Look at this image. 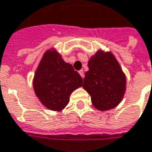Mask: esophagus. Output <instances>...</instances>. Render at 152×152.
I'll return each mask as SVG.
<instances>
[{
	"instance_id": "obj_1",
	"label": "esophagus",
	"mask_w": 152,
	"mask_h": 152,
	"mask_svg": "<svg viewBox=\"0 0 152 152\" xmlns=\"http://www.w3.org/2000/svg\"><path fill=\"white\" fill-rule=\"evenodd\" d=\"M79 74L80 75V76L82 77V78H84V76H85V75H84V71L83 70H80L79 71Z\"/></svg>"
}]
</instances>
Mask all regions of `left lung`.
I'll list each match as a JSON object with an SVG mask.
<instances>
[{"label":"left lung","instance_id":"left-lung-1","mask_svg":"<svg viewBox=\"0 0 152 152\" xmlns=\"http://www.w3.org/2000/svg\"><path fill=\"white\" fill-rule=\"evenodd\" d=\"M88 67L83 88L91 95L94 108L107 111L117 107L126 92L127 78L114 55L99 49L89 59Z\"/></svg>","mask_w":152,"mask_h":152}]
</instances>
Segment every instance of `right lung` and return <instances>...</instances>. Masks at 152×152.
I'll use <instances>...</instances> for the list:
<instances>
[{
	"mask_svg": "<svg viewBox=\"0 0 152 152\" xmlns=\"http://www.w3.org/2000/svg\"><path fill=\"white\" fill-rule=\"evenodd\" d=\"M83 80L54 48L43 53L36 69L33 87L37 98L47 109L61 111L68 104L70 95L82 86Z\"/></svg>",
	"mask_w": 152,
	"mask_h": 152,
	"instance_id": "obj_1",
	"label": "right lung"
}]
</instances>
